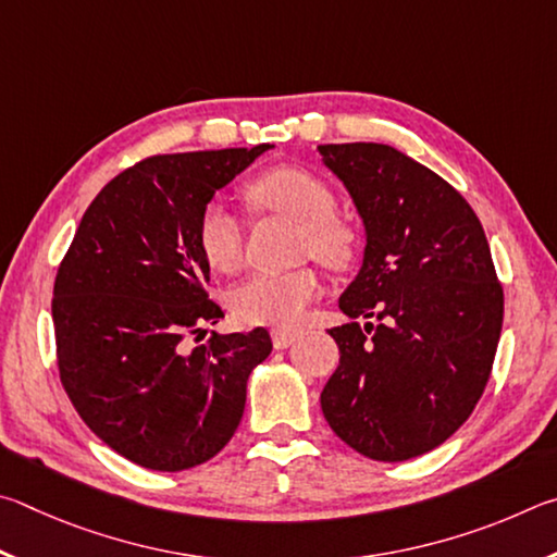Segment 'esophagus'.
Instances as JSON below:
<instances>
[{"label":"esophagus","instance_id":"1","mask_svg":"<svg viewBox=\"0 0 557 557\" xmlns=\"http://www.w3.org/2000/svg\"><path fill=\"white\" fill-rule=\"evenodd\" d=\"M300 337V330H286V327H276L271 333V343L276 349H286L296 343V339Z\"/></svg>","mask_w":557,"mask_h":557}]
</instances>
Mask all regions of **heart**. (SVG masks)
I'll use <instances>...</instances> for the list:
<instances>
[{
	"instance_id": "1",
	"label": "heart",
	"mask_w": 557,
	"mask_h": 557,
	"mask_svg": "<svg viewBox=\"0 0 557 557\" xmlns=\"http://www.w3.org/2000/svg\"><path fill=\"white\" fill-rule=\"evenodd\" d=\"M253 205L288 214L300 222V251L313 253L327 267H345L352 259L355 234L335 218L337 202L320 175L298 165H278L247 185ZM198 244L212 269L234 271L244 257V224L230 202L214 198L205 205L198 222ZM320 276L313 267L288 271H253L230 294V308L247 325L288 327L304 315L306 306L320 294Z\"/></svg>"
}]
</instances>
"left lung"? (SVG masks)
I'll use <instances>...</instances> for the list:
<instances>
[{
    "label": "left lung",
    "mask_w": 557,
    "mask_h": 557,
    "mask_svg": "<svg viewBox=\"0 0 557 557\" xmlns=\"http://www.w3.org/2000/svg\"><path fill=\"white\" fill-rule=\"evenodd\" d=\"M364 224V257L330 330L339 364L320 394L339 441L379 462L443 445L490 382L504 320L490 242L460 193L386 144H323ZM384 319L373 334L355 317Z\"/></svg>",
    "instance_id": "1"
}]
</instances>
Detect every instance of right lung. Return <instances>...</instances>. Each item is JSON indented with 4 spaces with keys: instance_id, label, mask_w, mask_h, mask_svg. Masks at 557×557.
Returning a JSON list of instances; mask_svg holds the SVG:
<instances>
[{
    "instance_id": "right-lung-1",
    "label": "right lung",
    "mask_w": 557,
    "mask_h": 557,
    "mask_svg": "<svg viewBox=\"0 0 557 557\" xmlns=\"http://www.w3.org/2000/svg\"><path fill=\"white\" fill-rule=\"evenodd\" d=\"M253 149L153 156L116 175L85 210L53 286L58 369L87 428L126 460L181 472L218 455L242 421L263 327L188 347L218 323L200 212L259 159Z\"/></svg>"
}]
</instances>
